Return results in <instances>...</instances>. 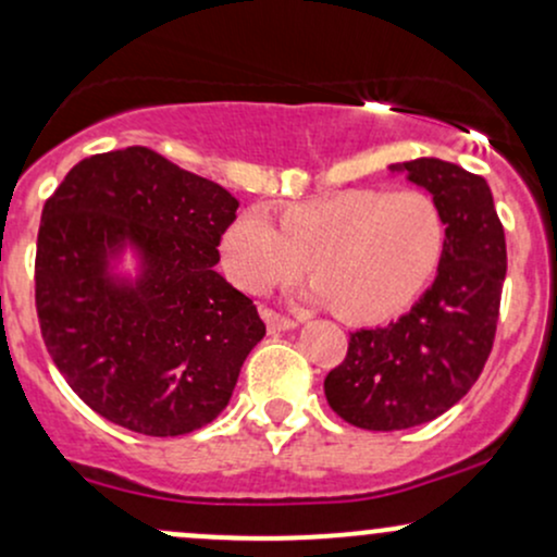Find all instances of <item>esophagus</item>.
Here are the masks:
<instances>
[{
  "mask_svg": "<svg viewBox=\"0 0 557 557\" xmlns=\"http://www.w3.org/2000/svg\"><path fill=\"white\" fill-rule=\"evenodd\" d=\"M262 321H265V326L271 334H281V331H292L297 326L292 318L278 315V312H273V310H262Z\"/></svg>",
  "mask_w": 557,
  "mask_h": 557,
  "instance_id": "esophagus-1",
  "label": "esophagus"
}]
</instances>
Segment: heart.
<instances>
[{
	"label": "heart",
	"instance_id": "obj_1",
	"mask_svg": "<svg viewBox=\"0 0 557 557\" xmlns=\"http://www.w3.org/2000/svg\"><path fill=\"white\" fill-rule=\"evenodd\" d=\"M445 242V215L423 191L347 189L286 205L278 226L260 208L239 212L221 236V260L252 295L299 276L310 260V302L334 305L349 323H376L426 289Z\"/></svg>",
	"mask_w": 557,
	"mask_h": 557
}]
</instances>
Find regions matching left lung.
Wrapping results in <instances>:
<instances>
[{
    "instance_id": "8db88e82",
    "label": "left lung",
    "mask_w": 557,
    "mask_h": 557,
    "mask_svg": "<svg viewBox=\"0 0 557 557\" xmlns=\"http://www.w3.org/2000/svg\"><path fill=\"white\" fill-rule=\"evenodd\" d=\"M426 189L445 215L447 242L434 284L410 312L349 336L347 358L323 381L336 416L368 431L434 421L476 384L495 342L505 231L490 184L436 158L389 165Z\"/></svg>"
}]
</instances>
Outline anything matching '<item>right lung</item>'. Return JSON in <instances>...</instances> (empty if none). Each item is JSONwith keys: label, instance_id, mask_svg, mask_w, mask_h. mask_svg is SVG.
Listing matches in <instances>:
<instances>
[{"label": "right lung", "instance_id": "obj_1", "mask_svg": "<svg viewBox=\"0 0 557 557\" xmlns=\"http://www.w3.org/2000/svg\"><path fill=\"white\" fill-rule=\"evenodd\" d=\"M236 208L223 186L147 147L81 160L47 199L41 336L94 413L136 434L181 436L226 408L265 336L252 299L215 271ZM126 251L134 277L116 271Z\"/></svg>", "mask_w": 557, "mask_h": 557}]
</instances>
